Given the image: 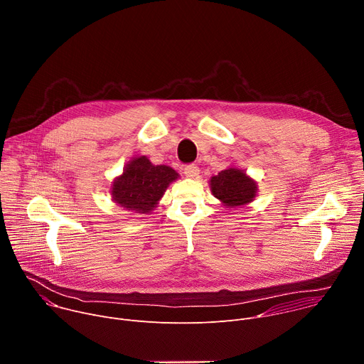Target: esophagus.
I'll list each match as a JSON object with an SVG mask.
<instances>
[{
    "label": "esophagus",
    "instance_id": "obj_1",
    "mask_svg": "<svg viewBox=\"0 0 364 364\" xmlns=\"http://www.w3.org/2000/svg\"><path fill=\"white\" fill-rule=\"evenodd\" d=\"M198 173H200V168L196 164H188L184 167V174L190 178H196L198 176Z\"/></svg>",
    "mask_w": 364,
    "mask_h": 364
}]
</instances>
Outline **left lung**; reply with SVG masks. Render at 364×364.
I'll list each match as a JSON object with an SVG mask.
<instances>
[{
  "instance_id": "1",
  "label": "left lung",
  "mask_w": 364,
  "mask_h": 364,
  "mask_svg": "<svg viewBox=\"0 0 364 364\" xmlns=\"http://www.w3.org/2000/svg\"><path fill=\"white\" fill-rule=\"evenodd\" d=\"M212 193L228 207L243 205L253 200L256 184L243 171L228 168L220 171L210 180Z\"/></svg>"
}]
</instances>
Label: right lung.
I'll return each mask as SVG.
<instances>
[{
	"label": "right lung",
	"instance_id": "1",
	"mask_svg": "<svg viewBox=\"0 0 364 364\" xmlns=\"http://www.w3.org/2000/svg\"><path fill=\"white\" fill-rule=\"evenodd\" d=\"M178 174L167 166H152L146 157L132 160L114 181L112 197L125 210L149 213Z\"/></svg>",
	"mask_w": 364,
	"mask_h": 364
}]
</instances>
